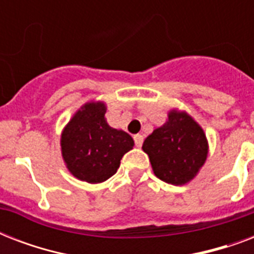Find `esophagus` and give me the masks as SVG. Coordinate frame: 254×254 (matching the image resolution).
<instances>
[{"label": "esophagus", "mask_w": 254, "mask_h": 254, "mask_svg": "<svg viewBox=\"0 0 254 254\" xmlns=\"http://www.w3.org/2000/svg\"><path fill=\"white\" fill-rule=\"evenodd\" d=\"M142 142H143V137L141 134H135L134 135V143L137 147H141L142 146Z\"/></svg>", "instance_id": "obj_1"}]
</instances>
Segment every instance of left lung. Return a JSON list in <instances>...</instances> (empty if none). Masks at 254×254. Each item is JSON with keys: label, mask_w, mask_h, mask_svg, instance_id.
<instances>
[{"label": "left lung", "mask_w": 254, "mask_h": 254, "mask_svg": "<svg viewBox=\"0 0 254 254\" xmlns=\"http://www.w3.org/2000/svg\"><path fill=\"white\" fill-rule=\"evenodd\" d=\"M155 177L182 186L195 178L208 155V142L200 125L186 112H169V119L142 145Z\"/></svg>", "instance_id": "left-lung-1"}]
</instances>
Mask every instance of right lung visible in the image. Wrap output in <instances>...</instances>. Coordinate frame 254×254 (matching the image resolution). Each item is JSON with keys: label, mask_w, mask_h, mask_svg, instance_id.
Instances as JSON below:
<instances>
[{"label": "right lung", "mask_w": 254, "mask_h": 254, "mask_svg": "<svg viewBox=\"0 0 254 254\" xmlns=\"http://www.w3.org/2000/svg\"><path fill=\"white\" fill-rule=\"evenodd\" d=\"M101 101L84 104L62 131V155L73 177L88 183H101L115 175L125 153L134 141L127 131L117 130L105 120Z\"/></svg>", "instance_id": "add662e5"}]
</instances>
